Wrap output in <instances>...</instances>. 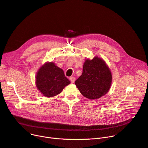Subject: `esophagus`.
I'll return each mask as SVG.
<instances>
[{
	"label": "esophagus",
	"instance_id": "obj_1",
	"mask_svg": "<svg viewBox=\"0 0 148 148\" xmlns=\"http://www.w3.org/2000/svg\"><path fill=\"white\" fill-rule=\"evenodd\" d=\"M69 80L71 81V83H74V82H75V77H69Z\"/></svg>",
	"mask_w": 148,
	"mask_h": 148
}]
</instances>
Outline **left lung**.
I'll use <instances>...</instances> for the list:
<instances>
[{
	"mask_svg": "<svg viewBox=\"0 0 148 148\" xmlns=\"http://www.w3.org/2000/svg\"><path fill=\"white\" fill-rule=\"evenodd\" d=\"M112 75L104 60L95 56L86 59L82 74L75 84L81 94L90 99H98L106 95L110 88Z\"/></svg>",
	"mask_w": 148,
	"mask_h": 148,
	"instance_id": "8db88e82",
	"label": "left lung"
}]
</instances>
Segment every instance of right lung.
<instances>
[{
	"mask_svg": "<svg viewBox=\"0 0 148 148\" xmlns=\"http://www.w3.org/2000/svg\"><path fill=\"white\" fill-rule=\"evenodd\" d=\"M36 86L47 97L56 96L70 83L64 72L53 62H46L38 69L36 75Z\"/></svg>",
	"mask_w": 148,
	"mask_h": 148,
	"instance_id": "obj_1",
	"label": "right lung"
}]
</instances>
